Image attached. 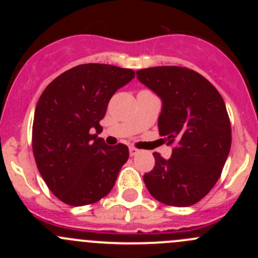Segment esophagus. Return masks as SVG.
Masks as SVG:
<instances>
[{
    "label": "esophagus",
    "mask_w": 258,
    "mask_h": 258,
    "mask_svg": "<svg viewBox=\"0 0 258 258\" xmlns=\"http://www.w3.org/2000/svg\"><path fill=\"white\" fill-rule=\"evenodd\" d=\"M130 155L131 156H136L137 153H139V150H137V148H135V147H132V146H130Z\"/></svg>",
    "instance_id": "1"
}]
</instances>
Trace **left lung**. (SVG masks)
<instances>
[{
  "label": "left lung",
  "mask_w": 258,
  "mask_h": 258,
  "mask_svg": "<svg viewBox=\"0 0 258 258\" xmlns=\"http://www.w3.org/2000/svg\"><path fill=\"white\" fill-rule=\"evenodd\" d=\"M136 74L162 100L158 131L173 145L168 160L153 153L155 167L144 175L146 187L168 206H192L212 189L230 153L225 101L209 80L186 67L158 66Z\"/></svg>",
  "instance_id": "obj_1"
}]
</instances>
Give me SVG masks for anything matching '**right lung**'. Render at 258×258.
Instances as JSON below:
<instances>
[{"label": "right lung", "mask_w": 258, "mask_h": 258, "mask_svg": "<svg viewBox=\"0 0 258 258\" xmlns=\"http://www.w3.org/2000/svg\"><path fill=\"white\" fill-rule=\"evenodd\" d=\"M134 77L132 70L112 64H79L41 95L33 117V156L43 181L64 204H95L114 186L128 147L107 146L97 135L113 93Z\"/></svg>", "instance_id": "obj_1"}]
</instances>
